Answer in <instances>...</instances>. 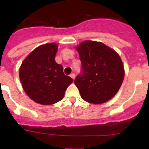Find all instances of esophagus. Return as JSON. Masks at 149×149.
<instances>
[{
	"instance_id": "obj_1",
	"label": "esophagus",
	"mask_w": 149,
	"mask_h": 149,
	"mask_svg": "<svg viewBox=\"0 0 149 149\" xmlns=\"http://www.w3.org/2000/svg\"><path fill=\"white\" fill-rule=\"evenodd\" d=\"M70 77L72 78V79H73V80H74L75 78H76V75H75L74 73H70Z\"/></svg>"
}]
</instances>
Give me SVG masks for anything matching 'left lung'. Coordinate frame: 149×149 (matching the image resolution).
Instances as JSON below:
<instances>
[{"mask_svg": "<svg viewBox=\"0 0 149 149\" xmlns=\"http://www.w3.org/2000/svg\"><path fill=\"white\" fill-rule=\"evenodd\" d=\"M81 71L74 83L81 97L92 104H102L112 99L124 79V67L118 54L104 44L87 40L76 48Z\"/></svg>", "mask_w": 149, "mask_h": 149, "instance_id": "8db88e82", "label": "left lung"}]
</instances>
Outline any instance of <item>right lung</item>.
I'll return each mask as SVG.
<instances>
[{
  "label": "right lung",
  "instance_id": "obj_1",
  "mask_svg": "<svg viewBox=\"0 0 149 149\" xmlns=\"http://www.w3.org/2000/svg\"><path fill=\"white\" fill-rule=\"evenodd\" d=\"M56 43L43 45L32 51L22 63L19 78L30 99L41 104H52L61 101L73 79L63 73L55 57Z\"/></svg>",
  "mask_w": 149,
  "mask_h": 149
}]
</instances>
